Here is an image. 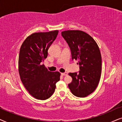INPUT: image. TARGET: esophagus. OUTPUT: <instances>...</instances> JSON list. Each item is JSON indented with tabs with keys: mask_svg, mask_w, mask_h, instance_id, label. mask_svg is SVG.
<instances>
[{
	"mask_svg": "<svg viewBox=\"0 0 122 122\" xmlns=\"http://www.w3.org/2000/svg\"><path fill=\"white\" fill-rule=\"evenodd\" d=\"M61 75L62 76H66L67 75V72H64V73H61Z\"/></svg>",
	"mask_w": 122,
	"mask_h": 122,
	"instance_id": "34e87169",
	"label": "esophagus"
}]
</instances>
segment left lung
I'll return each instance as SVG.
<instances>
[{
  "mask_svg": "<svg viewBox=\"0 0 122 122\" xmlns=\"http://www.w3.org/2000/svg\"><path fill=\"white\" fill-rule=\"evenodd\" d=\"M70 47L72 60L78 61L79 73L70 72L72 79L69 89L75 96L90 95L98 86L102 73V56L95 40L82 30H68L61 32Z\"/></svg>",
  "mask_w": 122,
  "mask_h": 122,
  "instance_id": "obj_1",
  "label": "left lung"
}]
</instances>
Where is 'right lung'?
Here are the masks:
<instances>
[{"instance_id": "1", "label": "right lung", "mask_w": 122, "mask_h": 122, "mask_svg": "<svg viewBox=\"0 0 122 122\" xmlns=\"http://www.w3.org/2000/svg\"><path fill=\"white\" fill-rule=\"evenodd\" d=\"M58 33L56 30L32 33L20 47L18 70L21 81L29 93L37 99L46 100L51 97L60 79L59 72H51L41 65Z\"/></svg>"}]
</instances>
